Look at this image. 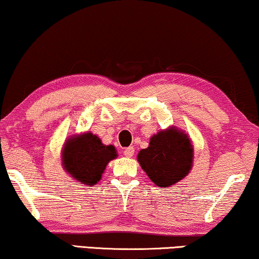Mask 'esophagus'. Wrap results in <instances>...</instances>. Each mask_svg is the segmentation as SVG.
<instances>
[{
    "mask_svg": "<svg viewBox=\"0 0 259 259\" xmlns=\"http://www.w3.org/2000/svg\"><path fill=\"white\" fill-rule=\"evenodd\" d=\"M123 154H124V156H126V157H133L135 154V148L134 147L125 148L124 151H123Z\"/></svg>",
    "mask_w": 259,
    "mask_h": 259,
    "instance_id": "esophagus-1",
    "label": "esophagus"
}]
</instances>
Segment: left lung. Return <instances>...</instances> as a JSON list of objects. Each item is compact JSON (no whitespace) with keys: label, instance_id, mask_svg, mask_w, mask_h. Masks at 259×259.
I'll return each mask as SVG.
<instances>
[{"label":"left lung","instance_id":"8db88e82","mask_svg":"<svg viewBox=\"0 0 259 259\" xmlns=\"http://www.w3.org/2000/svg\"><path fill=\"white\" fill-rule=\"evenodd\" d=\"M192 152L187 135L171 128L154 135L149 147L142 149L137 159L157 187H170L189 174Z\"/></svg>","mask_w":259,"mask_h":259}]
</instances>
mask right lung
Masks as SVG:
<instances>
[{"label": "right lung", "instance_id": "1", "mask_svg": "<svg viewBox=\"0 0 259 259\" xmlns=\"http://www.w3.org/2000/svg\"><path fill=\"white\" fill-rule=\"evenodd\" d=\"M116 156L115 147L102 144L96 135L87 133L65 143L63 166L76 181L93 187L101 180L109 161Z\"/></svg>", "mask_w": 259, "mask_h": 259}]
</instances>
